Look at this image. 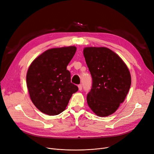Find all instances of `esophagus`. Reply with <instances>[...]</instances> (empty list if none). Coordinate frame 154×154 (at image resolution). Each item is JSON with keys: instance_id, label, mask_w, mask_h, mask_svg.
Instances as JSON below:
<instances>
[{"instance_id": "34e87169", "label": "esophagus", "mask_w": 154, "mask_h": 154, "mask_svg": "<svg viewBox=\"0 0 154 154\" xmlns=\"http://www.w3.org/2000/svg\"><path fill=\"white\" fill-rule=\"evenodd\" d=\"M78 87H79V91H82V85L81 84H80L78 85Z\"/></svg>"}]
</instances>
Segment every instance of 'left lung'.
<instances>
[{
	"label": "left lung",
	"mask_w": 154,
	"mask_h": 154,
	"mask_svg": "<svg viewBox=\"0 0 154 154\" xmlns=\"http://www.w3.org/2000/svg\"><path fill=\"white\" fill-rule=\"evenodd\" d=\"M84 55L92 78L87 96L88 106L98 116L111 115L130 89V72L120 57L108 48L85 47Z\"/></svg>",
	"instance_id": "1"
}]
</instances>
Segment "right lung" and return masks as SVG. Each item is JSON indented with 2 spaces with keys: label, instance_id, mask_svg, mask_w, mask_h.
Wrapping results in <instances>:
<instances>
[{
  "label": "right lung",
  "instance_id": "1",
  "mask_svg": "<svg viewBox=\"0 0 154 154\" xmlns=\"http://www.w3.org/2000/svg\"><path fill=\"white\" fill-rule=\"evenodd\" d=\"M74 46L54 48L40 55L30 66L26 76L30 99L42 112L56 116L66 109L79 88L71 83L67 66L75 55Z\"/></svg>",
  "mask_w": 154,
  "mask_h": 154
}]
</instances>
